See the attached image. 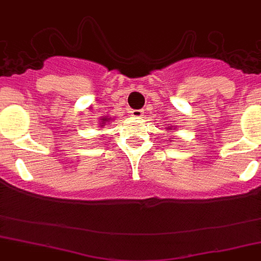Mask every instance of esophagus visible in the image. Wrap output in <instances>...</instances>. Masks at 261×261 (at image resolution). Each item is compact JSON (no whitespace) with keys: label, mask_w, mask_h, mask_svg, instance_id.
<instances>
[{"label":"esophagus","mask_w":261,"mask_h":261,"mask_svg":"<svg viewBox=\"0 0 261 261\" xmlns=\"http://www.w3.org/2000/svg\"><path fill=\"white\" fill-rule=\"evenodd\" d=\"M130 115H132L133 118L141 119L143 116V110H132L130 111Z\"/></svg>","instance_id":"esophagus-1"}]
</instances>
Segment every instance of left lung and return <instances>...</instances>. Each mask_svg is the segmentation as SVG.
I'll use <instances>...</instances> for the list:
<instances>
[{"label":"left lung","instance_id":"obj_1","mask_svg":"<svg viewBox=\"0 0 261 261\" xmlns=\"http://www.w3.org/2000/svg\"><path fill=\"white\" fill-rule=\"evenodd\" d=\"M166 129H170V130H172V128H166Z\"/></svg>","mask_w":261,"mask_h":261}]
</instances>
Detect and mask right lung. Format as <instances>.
Segmentation results:
<instances>
[{
    "label": "right lung",
    "mask_w": 261,
    "mask_h": 261,
    "mask_svg": "<svg viewBox=\"0 0 261 261\" xmlns=\"http://www.w3.org/2000/svg\"><path fill=\"white\" fill-rule=\"evenodd\" d=\"M100 120H101L100 126H101V128H103L105 125H109V121L111 120V118H108V116H106V118H101Z\"/></svg>",
    "instance_id": "1"
}]
</instances>
